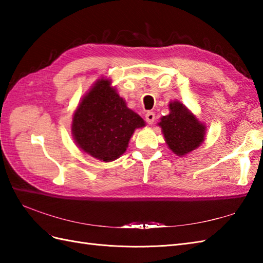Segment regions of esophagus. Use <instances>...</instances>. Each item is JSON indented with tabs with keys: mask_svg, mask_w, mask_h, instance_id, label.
<instances>
[{
	"mask_svg": "<svg viewBox=\"0 0 263 263\" xmlns=\"http://www.w3.org/2000/svg\"><path fill=\"white\" fill-rule=\"evenodd\" d=\"M155 113L154 111H147V114H146V121H147V123L148 124H153V123L155 122Z\"/></svg>",
	"mask_w": 263,
	"mask_h": 263,
	"instance_id": "1",
	"label": "esophagus"
}]
</instances>
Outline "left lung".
<instances>
[{"mask_svg": "<svg viewBox=\"0 0 263 263\" xmlns=\"http://www.w3.org/2000/svg\"><path fill=\"white\" fill-rule=\"evenodd\" d=\"M170 114L158 123L167 146L177 156H185L204 140L205 126L182 103H170Z\"/></svg>", "mask_w": 263, "mask_h": 263, "instance_id": "obj_1", "label": "left lung"}]
</instances>
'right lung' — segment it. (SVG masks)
<instances>
[{
  "mask_svg": "<svg viewBox=\"0 0 263 263\" xmlns=\"http://www.w3.org/2000/svg\"><path fill=\"white\" fill-rule=\"evenodd\" d=\"M144 125L110 87V81L99 79L76 109L71 130L78 147L107 163L125 153L133 132Z\"/></svg>",
  "mask_w": 263,
  "mask_h": 263,
  "instance_id": "right-lung-1",
  "label": "right lung"
}]
</instances>
